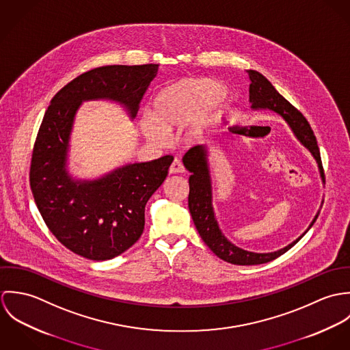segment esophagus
I'll use <instances>...</instances> for the list:
<instances>
[{
	"label": "esophagus",
	"instance_id": "1",
	"mask_svg": "<svg viewBox=\"0 0 350 350\" xmlns=\"http://www.w3.org/2000/svg\"><path fill=\"white\" fill-rule=\"evenodd\" d=\"M182 172H185V165L182 164L180 160L175 159L170 165V174H182Z\"/></svg>",
	"mask_w": 350,
	"mask_h": 350
}]
</instances>
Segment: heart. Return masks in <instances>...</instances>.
<instances>
[{"mask_svg": "<svg viewBox=\"0 0 350 350\" xmlns=\"http://www.w3.org/2000/svg\"><path fill=\"white\" fill-rule=\"evenodd\" d=\"M228 98L226 89L214 79H182L161 89L152 102V116H143L140 126L154 143L164 140V132H172L187 123L180 140L196 146L204 137L208 125Z\"/></svg>", "mask_w": 350, "mask_h": 350, "instance_id": "obj_1", "label": "heart"}]
</instances>
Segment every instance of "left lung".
<instances>
[{
    "mask_svg": "<svg viewBox=\"0 0 350 350\" xmlns=\"http://www.w3.org/2000/svg\"><path fill=\"white\" fill-rule=\"evenodd\" d=\"M250 75V102L253 110L268 109L284 118V121L290 125L291 131L297 136V139L311 152L314 159L318 163L322 175V161L321 153L317 144V139L314 132L297 107H294L283 96H280L272 83L258 71L248 70ZM185 167L191 172L189 178V208L194 221V225L200 233L204 244L213 250L219 258L236 265H257L272 261L291 250L300 239L307 233V230L314 225L315 218L310 224L308 229L297 239L294 243L276 252L269 253H254L250 250H241L232 244L221 232L218 222L215 219L213 211V190H211V176L207 161V150L204 146H196L183 156Z\"/></svg>",
    "mask_w": 350,
    "mask_h": 350,
    "instance_id": "obj_1",
    "label": "left lung"
}]
</instances>
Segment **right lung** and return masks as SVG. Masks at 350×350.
I'll use <instances>...</instances> for the list:
<instances>
[{
    "label": "right lung",
    "instance_id": "obj_1",
    "mask_svg": "<svg viewBox=\"0 0 350 350\" xmlns=\"http://www.w3.org/2000/svg\"><path fill=\"white\" fill-rule=\"evenodd\" d=\"M159 64L103 66L67 83L51 100L31 160L29 185L51 233L89 260H110L143 234L146 204L164 182L174 156L122 165L94 180L67 171L70 135L85 100H110L135 118Z\"/></svg>",
    "mask_w": 350,
    "mask_h": 350
}]
</instances>
